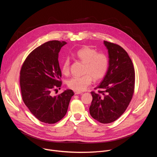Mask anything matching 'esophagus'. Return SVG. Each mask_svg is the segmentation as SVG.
<instances>
[{"label":"esophagus","mask_w":157,"mask_h":157,"mask_svg":"<svg viewBox=\"0 0 157 157\" xmlns=\"http://www.w3.org/2000/svg\"><path fill=\"white\" fill-rule=\"evenodd\" d=\"M74 93H75V94H81L82 93V92L77 91H74Z\"/></svg>","instance_id":"esophagus-1"}]
</instances>
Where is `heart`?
Wrapping results in <instances>:
<instances>
[{"mask_svg":"<svg viewBox=\"0 0 157 157\" xmlns=\"http://www.w3.org/2000/svg\"><path fill=\"white\" fill-rule=\"evenodd\" d=\"M75 56L84 63V75L76 76L67 81V86L71 89L77 91H82L90 84L93 79L99 80L104 77L109 68V58L104 53L89 47H84L79 49ZM70 71V60L68 58L64 59L61 64V72L64 75H68Z\"/></svg>","mask_w":157,"mask_h":157,"instance_id":"heart-1","label":"heart"}]
</instances>
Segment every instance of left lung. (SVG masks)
<instances>
[{
  "mask_svg": "<svg viewBox=\"0 0 157 157\" xmlns=\"http://www.w3.org/2000/svg\"><path fill=\"white\" fill-rule=\"evenodd\" d=\"M108 50L109 68L100 84L92 91L89 113L93 119L102 124L116 121L125 111L135 88V70L126 51L119 44L104 41Z\"/></svg>",
  "mask_w": 157,
  "mask_h": 157,
  "instance_id": "left-lung-1",
  "label": "left lung"
}]
</instances>
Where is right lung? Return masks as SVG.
Returning a JSON list of instances; mask_svg holds the SVG:
<instances>
[{"mask_svg":"<svg viewBox=\"0 0 157 157\" xmlns=\"http://www.w3.org/2000/svg\"><path fill=\"white\" fill-rule=\"evenodd\" d=\"M66 44L58 40L43 43L28 55L20 70L22 99L32 114L44 123L55 124L62 119L75 94L71 89L55 96L52 94L62 84L58 53Z\"/></svg>","mask_w":157,"mask_h":157,"instance_id":"obj_1","label":"right lung"}]
</instances>
